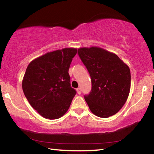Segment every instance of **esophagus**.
Segmentation results:
<instances>
[{"instance_id": "esophagus-1", "label": "esophagus", "mask_w": 154, "mask_h": 154, "mask_svg": "<svg viewBox=\"0 0 154 154\" xmlns=\"http://www.w3.org/2000/svg\"><path fill=\"white\" fill-rule=\"evenodd\" d=\"M77 92L78 94H81V93H82V90H81V88H77Z\"/></svg>"}]
</instances>
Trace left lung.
<instances>
[{"label": "left lung", "mask_w": 154, "mask_h": 154, "mask_svg": "<svg viewBox=\"0 0 154 154\" xmlns=\"http://www.w3.org/2000/svg\"><path fill=\"white\" fill-rule=\"evenodd\" d=\"M78 54L92 79L91 92L84 96L90 111L103 118L116 114L130 93L128 66L116 54L98 47L81 48Z\"/></svg>", "instance_id": "1"}]
</instances>
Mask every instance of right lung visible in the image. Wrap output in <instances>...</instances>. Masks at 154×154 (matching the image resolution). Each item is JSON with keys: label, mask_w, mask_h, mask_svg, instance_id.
I'll return each mask as SVG.
<instances>
[{"label": "right lung", "mask_w": 154, "mask_h": 154, "mask_svg": "<svg viewBox=\"0 0 154 154\" xmlns=\"http://www.w3.org/2000/svg\"><path fill=\"white\" fill-rule=\"evenodd\" d=\"M76 48L48 52L28 64L22 89L32 107L46 119H56L66 113L76 91L71 87L69 69Z\"/></svg>", "instance_id": "1"}]
</instances>
